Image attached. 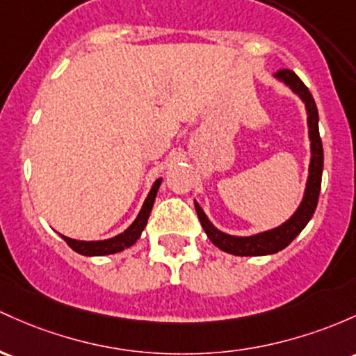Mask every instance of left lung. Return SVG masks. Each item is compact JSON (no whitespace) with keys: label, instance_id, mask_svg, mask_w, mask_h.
Here are the masks:
<instances>
[{"label":"left lung","instance_id":"1","mask_svg":"<svg viewBox=\"0 0 356 356\" xmlns=\"http://www.w3.org/2000/svg\"><path fill=\"white\" fill-rule=\"evenodd\" d=\"M275 77L282 81L284 84L289 86L292 91L298 95L306 104L307 111V127H309V140H311V162H309V175H307L306 191H304L302 202L299 204L298 211L292 214L286 222H282L277 228L268 229V232L257 233L252 236H233L228 233H222L216 226L208 220L201 206L194 201L196 206L197 218L201 221V226L204 228L206 235L213 245L222 250L226 253L238 257H260V255H272V253L280 252L294 240L296 236L306 228V225L314 214L316 206H318L319 191H321V175H323V143L319 136V115L316 108L314 97L306 88V84L296 76V72L289 69H280L275 72Z\"/></svg>","mask_w":356,"mask_h":356}]
</instances>
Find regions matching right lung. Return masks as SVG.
<instances>
[{
	"mask_svg": "<svg viewBox=\"0 0 356 356\" xmlns=\"http://www.w3.org/2000/svg\"><path fill=\"white\" fill-rule=\"evenodd\" d=\"M160 184H162V179H157L152 186L150 193L143 202L142 209H140L138 216L136 220L124 229L123 233L120 235L109 238V240H99V241H81V240H72V238H67L64 235H60L64 238L65 243L69 245L74 252L81 253V255L86 257H101V255H111V253H118L121 250L124 248H130L131 245L138 240L140 235H142L143 228L147 226L148 216H150L152 208H154V202H155V196H157V191Z\"/></svg>",
	"mask_w": 356,
	"mask_h": 356,
	"instance_id": "add662e5",
	"label": "right lung"
}]
</instances>
